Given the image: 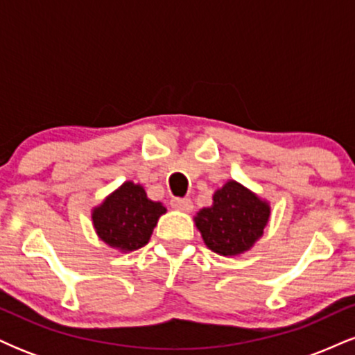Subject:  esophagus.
<instances>
[{"label":"esophagus","instance_id":"1","mask_svg":"<svg viewBox=\"0 0 355 355\" xmlns=\"http://www.w3.org/2000/svg\"><path fill=\"white\" fill-rule=\"evenodd\" d=\"M172 209L175 210H180V211H191L193 210V203H191L190 198H173L170 202Z\"/></svg>","mask_w":355,"mask_h":355}]
</instances>
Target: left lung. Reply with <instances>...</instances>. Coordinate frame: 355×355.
<instances>
[{"instance_id": "8db88e82", "label": "left lung", "mask_w": 355, "mask_h": 355, "mask_svg": "<svg viewBox=\"0 0 355 355\" xmlns=\"http://www.w3.org/2000/svg\"><path fill=\"white\" fill-rule=\"evenodd\" d=\"M270 205L242 183L229 180L214 193L211 207L195 217L203 242L215 254L237 257L250 250L263 235Z\"/></svg>"}]
</instances>
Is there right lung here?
<instances>
[{
    "instance_id": "add662e5",
    "label": "right lung",
    "mask_w": 355,
    "mask_h": 355,
    "mask_svg": "<svg viewBox=\"0 0 355 355\" xmlns=\"http://www.w3.org/2000/svg\"><path fill=\"white\" fill-rule=\"evenodd\" d=\"M166 211L160 202L146 197L141 185L125 182L92 211L96 235L121 252L138 250L148 243L158 218Z\"/></svg>"
}]
</instances>
